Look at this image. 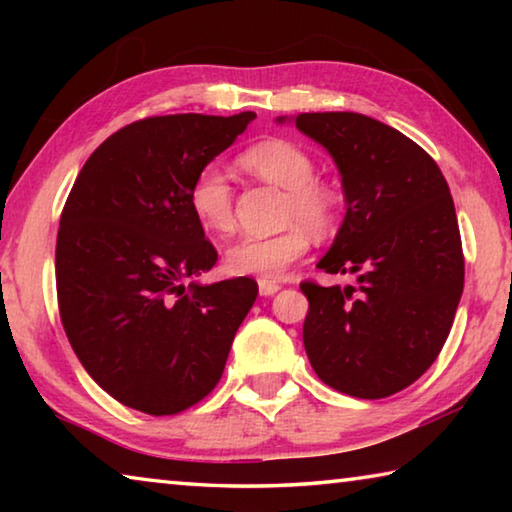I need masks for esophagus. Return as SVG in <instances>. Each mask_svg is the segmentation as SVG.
Listing matches in <instances>:
<instances>
[{
  "label": "esophagus",
  "instance_id": "esophagus-1",
  "mask_svg": "<svg viewBox=\"0 0 512 512\" xmlns=\"http://www.w3.org/2000/svg\"><path fill=\"white\" fill-rule=\"evenodd\" d=\"M282 287H280V282H275V280H259V293H262V296H275L277 291H280Z\"/></svg>",
  "mask_w": 512,
  "mask_h": 512
}]
</instances>
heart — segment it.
I'll use <instances>...</instances> for the list:
<instances>
[{"label":"heart","mask_w":512,"mask_h":512,"mask_svg":"<svg viewBox=\"0 0 512 512\" xmlns=\"http://www.w3.org/2000/svg\"><path fill=\"white\" fill-rule=\"evenodd\" d=\"M241 164L255 176L287 189L284 221L293 223L273 237H241L225 250V268L232 275L275 280L305 257L309 232L327 237L339 219L334 189L316 180V162L307 149L282 137L259 142L241 155ZM189 207L196 221L212 235H225L235 225L232 185L223 167L212 162L196 173L189 185Z\"/></svg>","instance_id":"heart-1"}]
</instances>
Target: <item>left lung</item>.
<instances>
[{"instance_id":"left-lung-1","label":"left lung","mask_w":512,"mask_h":512,"mask_svg":"<svg viewBox=\"0 0 512 512\" xmlns=\"http://www.w3.org/2000/svg\"><path fill=\"white\" fill-rule=\"evenodd\" d=\"M332 155L345 216L318 268L357 284L302 282V341L336 391L379 400L427 372L452 329L465 264L447 180L427 151L359 112L277 117Z\"/></svg>"}]
</instances>
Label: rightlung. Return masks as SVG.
<instances>
[{"label":"right lung","mask_w":512,"mask_h":512,"mask_svg":"<svg viewBox=\"0 0 512 512\" xmlns=\"http://www.w3.org/2000/svg\"><path fill=\"white\" fill-rule=\"evenodd\" d=\"M255 112L149 117L110 135L76 178L56 241L60 320L117 402L173 415L219 384L257 298L248 277L186 284L216 264L189 185Z\"/></svg>","instance_id":"obj_1"}]
</instances>
